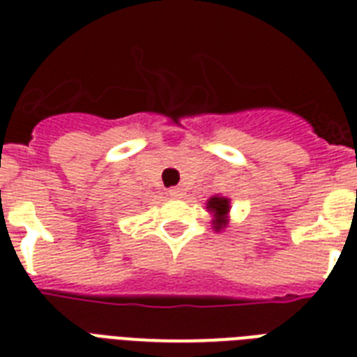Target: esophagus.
<instances>
[{
  "mask_svg": "<svg viewBox=\"0 0 357 357\" xmlns=\"http://www.w3.org/2000/svg\"><path fill=\"white\" fill-rule=\"evenodd\" d=\"M168 196H172V198H178V196H181V189L179 187H172V189L167 190Z\"/></svg>",
  "mask_w": 357,
  "mask_h": 357,
  "instance_id": "esophagus-1",
  "label": "esophagus"
}]
</instances>
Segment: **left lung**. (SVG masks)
<instances>
[{
	"label": "left lung",
	"mask_w": 357,
	"mask_h": 357,
	"mask_svg": "<svg viewBox=\"0 0 357 357\" xmlns=\"http://www.w3.org/2000/svg\"><path fill=\"white\" fill-rule=\"evenodd\" d=\"M207 207H211V211H215V215H217V220H215V228L220 229L226 224V220H224V215L229 211V202L228 198H211L209 200V204H207Z\"/></svg>",
	"instance_id": "8db88e82"
}]
</instances>
